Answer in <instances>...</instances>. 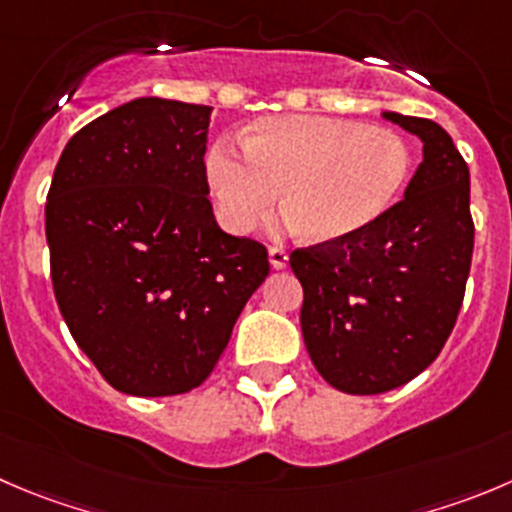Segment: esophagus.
<instances>
[{"label": "esophagus", "mask_w": 512, "mask_h": 512, "mask_svg": "<svg viewBox=\"0 0 512 512\" xmlns=\"http://www.w3.org/2000/svg\"><path fill=\"white\" fill-rule=\"evenodd\" d=\"M267 257H270L272 270H285L287 262H290V255H287V250H282V247H270V250H267Z\"/></svg>", "instance_id": "obj_1"}]
</instances>
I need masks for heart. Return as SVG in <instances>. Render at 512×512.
<instances>
[{
  "label": "heart",
  "instance_id": "1",
  "mask_svg": "<svg viewBox=\"0 0 512 512\" xmlns=\"http://www.w3.org/2000/svg\"><path fill=\"white\" fill-rule=\"evenodd\" d=\"M240 142L245 157L215 145L205 160L225 225L255 230L280 192L290 227L312 245H335L370 230L395 205L413 167L398 132L322 114L260 119Z\"/></svg>",
  "mask_w": 512,
  "mask_h": 512
}]
</instances>
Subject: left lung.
<instances>
[{"label": "left lung", "instance_id": "obj_1", "mask_svg": "<svg viewBox=\"0 0 512 512\" xmlns=\"http://www.w3.org/2000/svg\"><path fill=\"white\" fill-rule=\"evenodd\" d=\"M382 117L423 142L403 200L362 235L290 255L312 365L350 395L400 388L440 355L473 257L470 172L453 137L433 119Z\"/></svg>", "mask_w": 512, "mask_h": 512}]
</instances>
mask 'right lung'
<instances>
[{"instance_id": "right-lung-1", "label": "right lung", "mask_w": 512, "mask_h": 512, "mask_svg": "<svg viewBox=\"0 0 512 512\" xmlns=\"http://www.w3.org/2000/svg\"><path fill=\"white\" fill-rule=\"evenodd\" d=\"M212 107L137 97L64 147L44 207L59 312L114 390L190 393L220 360L267 250L217 225Z\"/></svg>"}]
</instances>
